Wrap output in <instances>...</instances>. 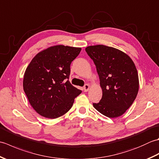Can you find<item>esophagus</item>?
I'll return each mask as SVG.
<instances>
[{
	"instance_id": "esophagus-1",
	"label": "esophagus",
	"mask_w": 159,
	"mask_h": 159,
	"mask_svg": "<svg viewBox=\"0 0 159 159\" xmlns=\"http://www.w3.org/2000/svg\"><path fill=\"white\" fill-rule=\"evenodd\" d=\"M89 88H90V85H89V84H85V85L83 87V91L85 92H86L89 89Z\"/></svg>"
}]
</instances>
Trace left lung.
Instances as JSON below:
<instances>
[{
  "mask_svg": "<svg viewBox=\"0 0 159 159\" xmlns=\"http://www.w3.org/2000/svg\"><path fill=\"white\" fill-rule=\"evenodd\" d=\"M85 51L96 65L102 90L95 109L110 118L123 115L135 100L139 91V76L133 60L113 47L96 45Z\"/></svg>",
  "mask_w": 159,
  "mask_h": 159,
  "instance_id": "left-lung-1",
  "label": "left lung"
}]
</instances>
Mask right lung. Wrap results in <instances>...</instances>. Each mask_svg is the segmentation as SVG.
<instances>
[{
    "label": "right lung",
    "instance_id": "1",
    "mask_svg": "<svg viewBox=\"0 0 159 159\" xmlns=\"http://www.w3.org/2000/svg\"><path fill=\"white\" fill-rule=\"evenodd\" d=\"M80 48L57 45L39 52L26 67L23 88L32 107L50 119L62 116L81 93L69 81L70 64Z\"/></svg>",
    "mask_w": 159,
    "mask_h": 159
}]
</instances>
